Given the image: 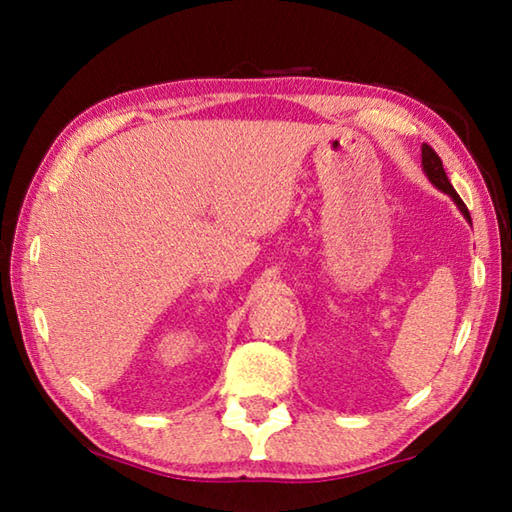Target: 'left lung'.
<instances>
[{
    "label": "left lung",
    "mask_w": 512,
    "mask_h": 512,
    "mask_svg": "<svg viewBox=\"0 0 512 512\" xmlns=\"http://www.w3.org/2000/svg\"><path fill=\"white\" fill-rule=\"evenodd\" d=\"M422 169H424V173H427V178L431 180V185L438 187L440 192H445V194L452 196L454 203L458 205V210H461L465 219L472 223L470 212H467V207H465V203L461 201V196L456 194V189L452 187V183H449L447 173H445V169H443V160L438 158V153L433 151L429 144H422Z\"/></svg>",
    "instance_id": "1"
}]
</instances>
